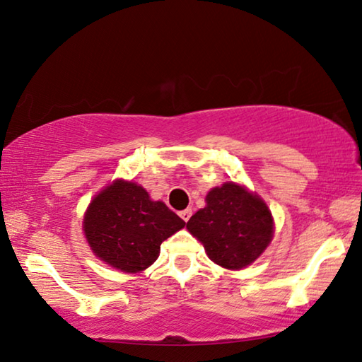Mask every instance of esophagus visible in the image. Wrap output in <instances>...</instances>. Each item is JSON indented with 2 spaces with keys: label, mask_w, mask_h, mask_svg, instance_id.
<instances>
[{
  "label": "esophagus",
  "mask_w": 362,
  "mask_h": 362,
  "mask_svg": "<svg viewBox=\"0 0 362 362\" xmlns=\"http://www.w3.org/2000/svg\"><path fill=\"white\" fill-rule=\"evenodd\" d=\"M180 216L182 218V221H186V223H187V221L191 219V216H192V210H189V208H187V210H182V211H180Z\"/></svg>",
  "instance_id": "34e87169"
}]
</instances>
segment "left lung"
<instances>
[{
    "mask_svg": "<svg viewBox=\"0 0 362 362\" xmlns=\"http://www.w3.org/2000/svg\"><path fill=\"white\" fill-rule=\"evenodd\" d=\"M206 206L187 221V230L205 246L214 264L229 270L248 267L274 238V218L259 195L224 182L206 195Z\"/></svg>",
    "mask_w": 362,
    "mask_h": 362,
    "instance_id": "obj_1",
    "label": "left lung"
}]
</instances>
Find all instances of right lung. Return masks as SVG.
<instances>
[{
	"mask_svg": "<svg viewBox=\"0 0 362 362\" xmlns=\"http://www.w3.org/2000/svg\"><path fill=\"white\" fill-rule=\"evenodd\" d=\"M185 226L163 202L151 200L141 186L124 180L95 195L82 223L93 255L125 274L154 264L163 240Z\"/></svg>",
	"mask_w": 362,
	"mask_h": 362,
	"instance_id": "obj_1",
	"label": "right lung"
}]
</instances>
